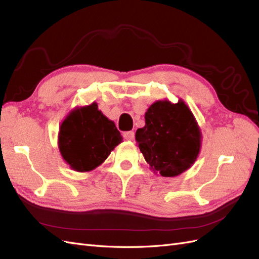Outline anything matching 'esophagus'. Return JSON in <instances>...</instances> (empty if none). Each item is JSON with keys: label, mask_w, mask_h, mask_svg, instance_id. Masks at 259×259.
<instances>
[{"label": "esophagus", "mask_w": 259, "mask_h": 259, "mask_svg": "<svg viewBox=\"0 0 259 259\" xmlns=\"http://www.w3.org/2000/svg\"><path fill=\"white\" fill-rule=\"evenodd\" d=\"M123 136H124V138L126 139V140H133V139H134V137H135V133L133 132V131L125 132L124 134H123Z\"/></svg>", "instance_id": "1"}]
</instances>
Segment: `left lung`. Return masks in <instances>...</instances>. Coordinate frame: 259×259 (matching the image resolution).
<instances>
[{
	"instance_id": "8db88e82",
	"label": "left lung",
	"mask_w": 259,
	"mask_h": 259,
	"mask_svg": "<svg viewBox=\"0 0 259 259\" xmlns=\"http://www.w3.org/2000/svg\"><path fill=\"white\" fill-rule=\"evenodd\" d=\"M145 123L136 131V143L154 174L175 177L192 166L200 153L202 133L183 99L177 104L155 101L145 113Z\"/></svg>"
}]
</instances>
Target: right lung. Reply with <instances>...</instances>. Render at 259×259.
<instances>
[{
	"mask_svg": "<svg viewBox=\"0 0 259 259\" xmlns=\"http://www.w3.org/2000/svg\"><path fill=\"white\" fill-rule=\"evenodd\" d=\"M122 142L114 122L98 110L96 103L70 111L58 133L62 159L72 169L81 173L98 167Z\"/></svg>",
	"mask_w": 259,
	"mask_h": 259,
	"instance_id": "1",
	"label": "right lung"
}]
</instances>
